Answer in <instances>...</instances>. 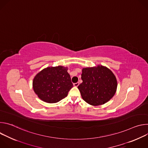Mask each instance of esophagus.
Masks as SVG:
<instances>
[{"label": "esophagus", "instance_id": "34e87169", "mask_svg": "<svg viewBox=\"0 0 148 148\" xmlns=\"http://www.w3.org/2000/svg\"><path fill=\"white\" fill-rule=\"evenodd\" d=\"M78 86H79V82H77L74 84V87H78Z\"/></svg>", "mask_w": 148, "mask_h": 148}]
</instances>
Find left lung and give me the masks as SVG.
<instances>
[{"mask_svg":"<svg viewBox=\"0 0 148 148\" xmlns=\"http://www.w3.org/2000/svg\"><path fill=\"white\" fill-rule=\"evenodd\" d=\"M81 79L82 82L78 88L82 99L92 106L107 102L116 91L115 75L110 69L102 65L83 68Z\"/></svg>","mask_w":148,"mask_h":148,"instance_id":"8db88e82","label":"left lung"}]
</instances>
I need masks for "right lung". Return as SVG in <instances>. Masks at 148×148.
Wrapping results in <instances>:
<instances>
[{"mask_svg":"<svg viewBox=\"0 0 148 148\" xmlns=\"http://www.w3.org/2000/svg\"><path fill=\"white\" fill-rule=\"evenodd\" d=\"M68 68L48 67L37 73L33 80V88L42 101L56 103L66 97L73 87Z\"/></svg>","mask_w":148,"mask_h":148,"instance_id":"add662e5","label":"right lung"}]
</instances>
